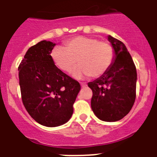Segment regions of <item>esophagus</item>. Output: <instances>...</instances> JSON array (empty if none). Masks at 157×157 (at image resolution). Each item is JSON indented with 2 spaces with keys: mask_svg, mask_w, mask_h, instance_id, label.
Listing matches in <instances>:
<instances>
[{
  "mask_svg": "<svg viewBox=\"0 0 157 157\" xmlns=\"http://www.w3.org/2000/svg\"><path fill=\"white\" fill-rule=\"evenodd\" d=\"M81 85H82V87H83L84 88V87L86 86V84L84 83V82H81Z\"/></svg>",
  "mask_w": 157,
  "mask_h": 157,
  "instance_id": "obj_1",
  "label": "esophagus"
}]
</instances>
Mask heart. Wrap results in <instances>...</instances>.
<instances>
[{
  "label": "heart",
  "mask_w": 157,
  "mask_h": 157,
  "mask_svg": "<svg viewBox=\"0 0 157 157\" xmlns=\"http://www.w3.org/2000/svg\"><path fill=\"white\" fill-rule=\"evenodd\" d=\"M114 56V49L110 43L87 36L71 39L63 48H55L51 53L54 64L65 72H70L78 62L80 66L73 72L77 78L101 76L109 69Z\"/></svg>",
  "instance_id": "1"
}]
</instances>
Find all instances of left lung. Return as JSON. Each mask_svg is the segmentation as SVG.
Wrapping results in <instances>:
<instances>
[{
	"mask_svg": "<svg viewBox=\"0 0 157 157\" xmlns=\"http://www.w3.org/2000/svg\"><path fill=\"white\" fill-rule=\"evenodd\" d=\"M114 56L109 69L88 82L92 90L91 106L96 117L103 121H120L131 110L136 98L137 75L131 54L120 40L108 35Z\"/></svg>",
	"mask_w": 157,
	"mask_h": 157,
	"instance_id": "8db88e82",
	"label": "left lung"
}]
</instances>
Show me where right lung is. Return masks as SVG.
<instances>
[{
	"label": "right lung",
	"instance_id": "1",
	"mask_svg": "<svg viewBox=\"0 0 157 157\" xmlns=\"http://www.w3.org/2000/svg\"><path fill=\"white\" fill-rule=\"evenodd\" d=\"M55 46L50 41L39 42L28 49L18 67L26 110L37 123L49 128L69 121L81 89L77 81L52 62L50 53Z\"/></svg>",
	"mask_w": 157,
	"mask_h": 157
}]
</instances>
